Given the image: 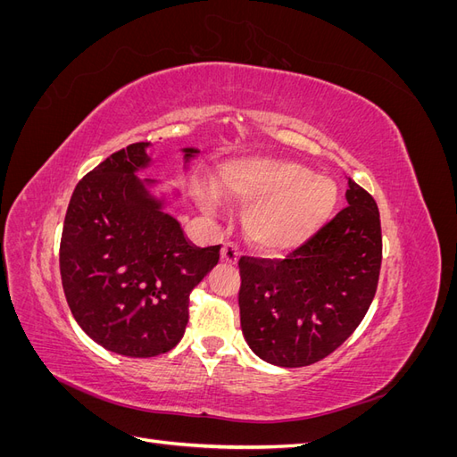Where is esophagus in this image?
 <instances>
[{
  "label": "esophagus",
  "mask_w": 457,
  "mask_h": 457,
  "mask_svg": "<svg viewBox=\"0 0 457 457\" xmlns=\"http://www.w3.org/2000/svg\"><path fill=\"white\" fill-rule=\"evenodd\" d=\"M238 257H240V252H238V245L237 244L227 242L223 247H220V259H223L225 262H228V265H237Z\"/></svg>",
  "instance_id": "esophagus-1"
}]
</instances>
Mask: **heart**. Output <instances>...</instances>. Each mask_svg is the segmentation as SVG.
<instances>
[{
    "label": "heart",
    "mask_w": 457,
    "mask_h": 457,
    "mask_svg": "<svg viewBox=\"0 0 457 457\" xmlns=\"http://www.w3.org/2000/svg\"><path fill=\"white\" fill-rule=\"evenodd\" d=\"M219 188L245 204L247 237L272 253L295 250L311 240L337 204V187L331 179L274 158H250L227 165L219 173ZM202 202L213 207L215 196L207 195Z\"/></svg>",
    "instance_id": "obj_1"
}]
</instances>
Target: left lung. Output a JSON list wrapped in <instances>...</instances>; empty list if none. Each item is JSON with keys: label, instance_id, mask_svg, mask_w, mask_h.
<instances>
[{"label": "left lung", "instance_id": "left-lung-1", "mask_svg": "<svg viewBox=\"0 0 457 457\" xmlns=\"http://www.w3.org/2000/svg\"><path fill=\"white\" fill-rule=\"evenodd\" d=\"M347 207L286 259L242 257L240 324L262 361L301 368L351 337L381 269L378 204L349 179Z\"/></svg>", "mask_w": 457, "mask_h": 457}]
</instances>
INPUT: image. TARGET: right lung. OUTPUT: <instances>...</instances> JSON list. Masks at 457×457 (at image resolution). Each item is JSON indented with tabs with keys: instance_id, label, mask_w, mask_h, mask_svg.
<instances>
[{
	"instance_id": "1",
	"label": "right lung",
	"mask_w": 457,
	"mask_h": 457,
	"mask_svg": "<svg viewBox=\"0 0 457 457\" xmlns=\"http://www.w3.org/2000/svg\"><path fill=\"white\" fill-rule=\"evenodd\" d=\"M148 143L114 152L78 183L61 238L62 289L76 322L106 351L148 358L185 336L188 297L219 261L220 245L196 247L139 179ZM198 148H183L185 168Z\"/></svg>"
}]
</instances>
